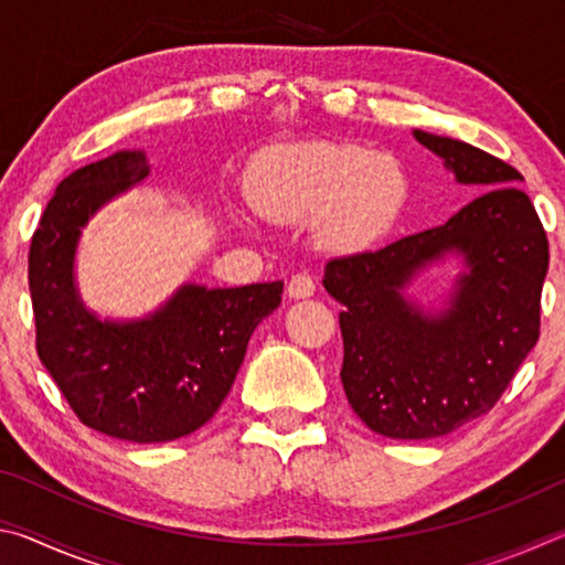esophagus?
<instances>
[{
  "label": "esophagus",
  "mask_w": 565,
  "mask_h": 565,
  "mask_svg": "<svg viewBox=\"0 0 565 565\" xmlns=\"http://www.w3.org/2000/svg\"><path fill=\"white\" fill-rule=\"evenodd\" d=\"M317 291V284L309 274H294L289 284H286V294L291 296V299H309Z\"/></svg>",
  "instance_id": "34e87169"
}]
</instances>
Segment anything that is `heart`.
<instances>
[{
  "instance_id": "b5f03b06",
  "label": "heart",
  "mask_w": 565,
  "mask_h": 565,
  "mask_svg": "<svg viewBox=\"0 0 565 565\" xmlns=\"http://www.w3.org/2000/svg\"><path fill=\"white\" fill-rule=\"evenodd\" d=\"M248 202L276 222L313 218L319 242L361 252L384 238L408 202V174L386 151L341 141L281 145L254 161Z\"/></svg>"
}]
</instances>
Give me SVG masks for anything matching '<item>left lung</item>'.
Here are the masks:
<instances>
[{
	"instance_id": "8db88e82",
	"label": "left lung",
	"mask_w": 565,
	"mask_h": 565,
	"mask_svg": "<svg viewBox=\"0 0 565 565\" xmlns=\"http://www.w3.org/2000/svg\"><path fill=\"white\" fill-rule=\"evenodd\" d=\"M414 137L481 194L441 226L323 269L343 303V391L353 414L388 438L446 436L489 414L539 341L548 271V238L519 171L466 141ZM446 253L461 255L467 271L447 309L426 315L403 289Z\"/></svg>"
}]
</instances>
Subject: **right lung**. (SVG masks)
Instances as JSON below:
<instances>
[{
  "mask_svg": "<svg viewBox=\"0 0 565 565\" xmlns=\"http://www.w3.org/2000/svg\"><path fill=\"white\" fill-rule=\"evenodd\" d=\"M149 177L145 151H117L56 186L30 246L36 353L84 426L134 444L194 434L226 398L246 343L284 281L179 286L145 319H99L82 303L74 256L99 209Z\"/></svg>",
  "mask_w": 565,
  "mask_h": 565,
  "instance_id": "obj_1",
  "label": "right lung"
}]
</instances>
